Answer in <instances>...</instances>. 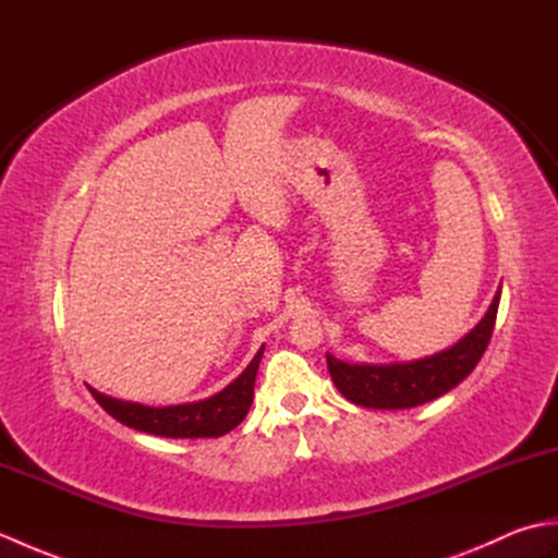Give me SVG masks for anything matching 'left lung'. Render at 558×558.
I'll return each instance as SVG.
<instances>
[{
	"instance_id": "obj_1",
	"label": "left lung",
	"mask_w": 558,
	"mask_h": 558,
	"mask_svg": "<svg viewBox=\"0 0 558 558\" xmlns=\"http://www.w3.org/2000/svg\"><path fill=\"white\" fill-rule=\"evenodd\" d=\"M499 298L501 288L494 294V302L482 322L450 350L408 364H348L336 360L333 354H326L330 378L354 405L374 410L417 408L422 402L444 396L482 360L492 340Z\"/></svg>"
}]
</instances>
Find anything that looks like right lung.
I'll use <instances>...</instances> for the list:
<instances>
[{"label": "right lung", "mask_w": 558, "mask_h": 558, "mask_svg": "<svg viewBox=\"0 0 558 558\" xmlns=\"http://www.w3.org/2000/svg\"><path fill=\"white\" fill-rule=\"evenodd\" d=\"M260 357H264V348L256 352V357L240 374V378H234L218 396L186 402V405L148 408L138 405V402L102 396L96 388H90V393L105 412L112 414L117 422L132 426V429L165 438H218L232 432L252 408Z\"/></svg>", "instance_id": "obj_1"}]
</instances>
